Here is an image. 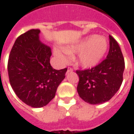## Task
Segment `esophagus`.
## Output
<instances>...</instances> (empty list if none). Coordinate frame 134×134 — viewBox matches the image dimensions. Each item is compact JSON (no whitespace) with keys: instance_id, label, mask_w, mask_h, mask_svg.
Wrapping results in <instances>:
<instances>
[{"instance_id":"esophagus-1","label":"esophagus","mask_w":134,"mask_h":134,"mask_svg":"<svg viewBox=\"0 0 134 134\" xmlns=\"http://www.w3.org/2000/svg\"><path fill=\"white\" fill-rule=\"evenodd\" d=\"M72 71H73L72 68H71V67H68V68H67V73H69V72H72Z\"/></svg>"}]
</instances>
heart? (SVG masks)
<instances>
[{
	"instance_id": "1",
	"label": "heart",
	"mask_w": 134,
	"mask_h": 134,
	"mask_svg": "<svg viewBox=\"0 0 134 134\" xmlns=\"http://www.w3.org/2000/svg\"><path fill=\"white\" fill-rule=\"evenodd\" d=\"M108 48V42L104 37L92 35L77 43L64 48H55L54 55L61 63H67L70 54L77 53V62L83 67L92 68L99 64Z\"/></svg>"
}]
</instances>
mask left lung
<instances>
[{
	"mask_svg": "<svg viewBox=\"0 0 134 134\" xmlns=\"http://www.w3.org/2000/svg\"><path fill=\"white\" fill-rule=\"evenodd\" d=\"M109 50L107 59L91 69L77 70L80 97L91 104L109 101L119 90L122 82L125 62L118 42L109 35Z\"/></svg>",
	"mask_w": 134,
	"mask_h": 134,
	"instance_id": "left-lung-1",
	"label": "left lung"
}]
</instances>
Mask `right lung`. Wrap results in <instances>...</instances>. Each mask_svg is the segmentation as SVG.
I'll use <instances>...</instances> for the list:
<instances>
[{"mask_svg": "<svg viewBox=\"0 0 134 134\" xmlns=\"http://www.w3.org/2000/svg\"><path fill=\"white\" fill-rule=\"evenodd\" d=\"M40 30L19 36L9 55L8 72L12 88L29 106H46L55 96L67 69L57 70L50 64L51 50L40 41Z\"/></svg>", "mask_w": 134, "mask_h": 134, "instance_id": "right-lung-1", "label": "right lung"}]
</instances>
